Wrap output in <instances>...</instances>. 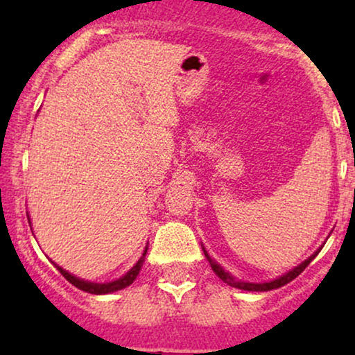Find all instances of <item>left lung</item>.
I'll list each match as a JSON object with an SVG mask.
<instances>
[{
  "mask_svg": "<svg viewBox=\"0 0 355 355\" xmlns=\"http://www.w3.org/2000/svg\"><path fill=\"white\" fill-rule=\"evenodd\" d=\"M203 254H205V257H207V260H209L210 262V267H211V270L215 272V274H217L220 279L223 280V282L225 284H229L230 287H235V288H240V291H248V292H267V291H274V288H279V287H282V285H285V284H288V282H292V280L295 279L297 275H300L304 272V268L309 266V263L312 262L313 259H315V255H317V252L313 255H311L309 257L307 260H305V262H302L300 263V266H297L295 268H292L291 272H287V274H284L282 277H279V279H275V280H270V282H263V284H254V282H242V280H237V279H234V277H232L229 272H225L223 270L222 267L218 266L217 262H215V260H211V257L207 254V250L205 248H203Z\"/></svg>",
  "mask_w": 355,
  "mask_h": 355,
  "instance_id": "8db88e82",
  "label": "left lung"
}]
</instances>
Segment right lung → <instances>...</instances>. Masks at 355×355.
<instances>
[{
	"label": "right lung",
	"mask_w": 355,
	"mask_h": 355,
	"mask_svg": "<svg viewBox=\"0 0 355 355\" xmlns=\"http://www.w3.org/2000/svg\"><path fill=\"white\" fill-rule=\"evenodd\" d=\"M145 255H146V248L144 252V255L140 257V260L133 266L132 268H130L128 272L123 277H120L118 280H113V282H107V284H95V282H88V280H83V279H78V277L71 275L70 272L63 270L60 266L55 267L58 268V270L61 272V275L64 277V279L68 280V282L75 285V287H78L80 291H85L88 292V294H95V295H103V294H112V292H116V291H121V288L128 287L130 284H133V280L137 279V275L140 274L141 267H144V262H145Z\"/></svg>",
	"instance_id": "add662e5"
}]
</instances>
